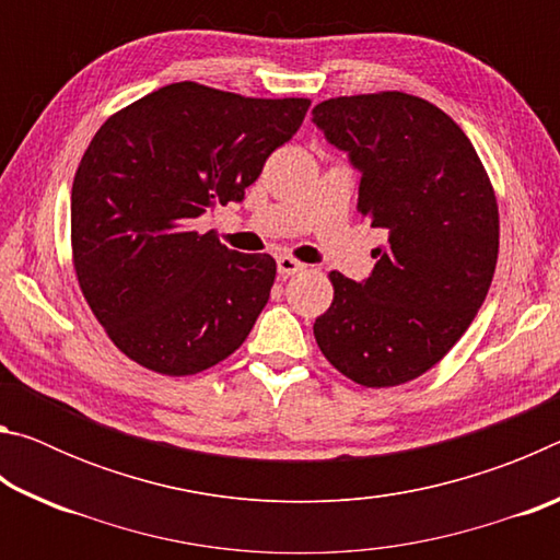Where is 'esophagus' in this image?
Wrapping results in <instances>:
<instances>
[{
	"label": "esophagus",
	"instance_id": "1",
	"mask_svg": "<svg viewBox=\"0 0 560 560\" xmlns=\"http://www.w3.org/2000/svg\"><path fill=\"white\" fill-rule=\"evenodd\" d=\"M277 269H279L281 277H293V273H299V271L306 269V264H301V261H296L293 257H287V254H283V257L277 259Z\"/></svg>",
	"mask_w": 560,
	"mask_h": 560
}]
</instances>
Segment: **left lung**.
Instances as JSON below:
<instances>
[{
    "label": "left lung",
    "instance_id": "8db88e82",
    "mask_svg": "<svg viewBox=\"0 0 560 560\" xmlns=\"http://www.w3.org/2000/svg\"><path fill=\"white\" fill-rule=\"evenodd\" d=\"M311 116L360 173V214L387 234L368 279L330 271L316 343L365 387L415 381L457 343L491 287L499 210L487 170L447 113L407 93L330 98Z\"/></svg>",
    "mask_w": 560,
    "mask_h": 560
}]
</instances>
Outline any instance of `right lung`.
<instances>
[{
  "label": "right lung",
  "mask_w": 560,
  "mask_h": 560,
  "mask_svg": "<svg viewBox=\"0 0 560 560\" xmlns=\"http://www.w3.org/2000/svg\"><path fill=\"white\" fill-rule=\"evenodd\" d=\"M308 106L183 81L130 103L93 136L71 189L73 267L101 326L138 365L195 375L249 336L277 261L226 249L195 222L244 200Z\"/></svg>",
  "instance_id": "right-lung-1"
}]
</instances>
